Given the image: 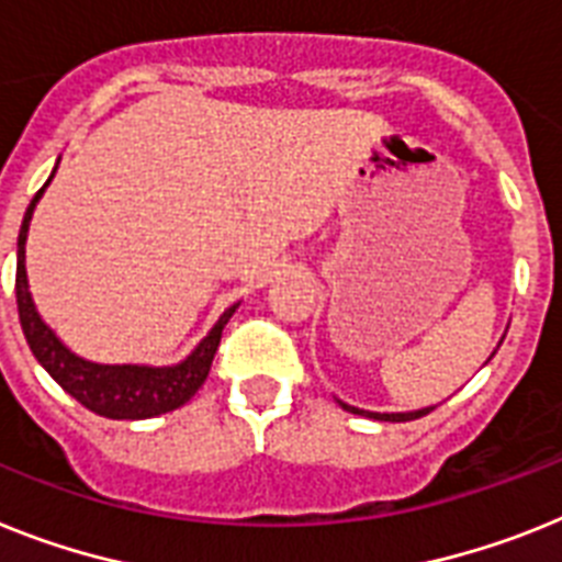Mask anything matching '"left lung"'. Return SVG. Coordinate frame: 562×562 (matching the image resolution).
I'll return each instance as SVG.
<instances>
[{
  "label": "left lung",
  "mask_w": 562,
  "mask_h": 562,
  "mask_svg": "<svg viewBox=\"0 0 562 562\" xmlns=\"http://www.w3.org/2000/svg\"><path fill=\"white\" fill-rule=\"evenodd\" d=\"M346 412L351 414H366V417H374V419H385V423H408V419H419L426 417L428 412H434V405H428V408H419V412H400V414H376V412H360V408H353V405H346L339 403Z\"/></svg>",
  "instance_id": "left-lung-1"
}]
</instances>
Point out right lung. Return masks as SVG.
<instances>
[{"label": "right lung", "mask_w": 562, "mask_h": 562, "mask_svg": "<svg viewBox=\"0 0 562 562\" xmlns=\"http://www.w3.org/2000/svg\"><path fill=\"white\" fill-rule=\"evenodd\" d=\"M56 173V168H54ZM48 177V182L54 179ZM48 182L36 191L31 200L19 228L16 243V305H19V323L25 331L27 346H31L33 357L40 360V366L54 376L56 383L68 391L70 397L88 408V412L99 414L108 419H148L168 414L179 405H186L188 400L202 389L205 376L211 371L214 353L223 339V328L231 319V314L237 311V305H231L223 317L216 319V325L209 331V337L202 339L200 346L188 353L186 360L177 366H102V362L82 360L77 353L65 346L63 339L50 331L48 325L42 323L40 311L33 305L31 291H27V271H25V239L27 225H31L33 209L45 193Z\"/></svg>", "instance_id": "right-lung-1"}]
</instances>
